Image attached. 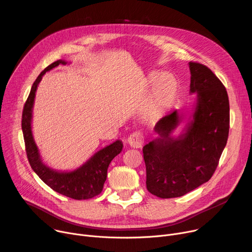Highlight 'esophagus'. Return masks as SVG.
<instances>
[{
	"mask_svg": "<svg viewBox=\"0 0 252 252\" xmlns=\"http://www.w3.org/2000/svg\"><path fill=\"white\" fill-rule=\"evenodd\" d=\"M143 140H145V137H143L142 133L139 132V131H135V132H132L128 136L127 143L131 148L138 149V148H140L142 146Z\"/></svg>",
	"mask_w": 252,
	"mask_h": 252,
	"instance_id": "1",
	"label": "esophagus"
}]
</instances>
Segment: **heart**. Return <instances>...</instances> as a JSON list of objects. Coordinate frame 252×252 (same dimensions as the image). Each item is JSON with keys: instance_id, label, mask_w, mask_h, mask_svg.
I'll list each match as a JSON object with an SVG mask.
<instances>
[{"instance_id": "obj_1", "label": "heart", "mask_w": 252, "mask_h": 252, "mask_svg": "<svg viewBox=\"0 0 252 252\" xmlns=\"http://www.w3.org/2000/svg\"><path fill=\"white\" fill-rule=\"evenodd\" d=\"M148 85L153 87V90L145 113L148 117H153L166 110L174 101L178 91V83L170 73H153L148 77Z\"/></svg>"}]
</instances>
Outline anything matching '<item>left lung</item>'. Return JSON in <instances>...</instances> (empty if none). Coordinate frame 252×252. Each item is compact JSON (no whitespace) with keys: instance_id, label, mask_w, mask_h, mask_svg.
Returning a JSON list of instances; mask_svg holds the SVG:
<instances>
[{"instance_id":"1","label":"left lung","mask_w":252,"mask_h":252,"mask_svg":"<svg viewBox=\"0 0 252 252\" xmlns=\"http://www.w3.org/2000/svg\"><path fill=\"white\" fill-rule=\"evenodd\" d=\"M189 94H196L193 114L173 136L182 118L176 110L155 126L158 136L143 147L147 189L160 198L183 196L208 182L218 167L229 131L227 92L210 68L189 62Z\"/></svg>"}]
</instances>
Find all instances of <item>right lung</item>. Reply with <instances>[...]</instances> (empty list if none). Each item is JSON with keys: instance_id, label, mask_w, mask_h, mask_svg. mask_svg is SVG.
Masks as SVG:
<instances>
[{"instance_id": "1", "label": "right lung", "mask_w": 252, "mask_h": 252, "mask_svg": "<svg viewBox=\"0 0 252 252\" xmlns=\"http://www.w3.org/2000/svg\"><path fill=\"white\" fill-rule=\"evenodd\" d=\"M67 62L59 60L48 65L39 75L32 86L30 94L25 103L22 116V129L26 145V152L32 170L42 181L55 191L74 199H89L96 196L102 190L106 179L107 168L111 161L123 150V141L118 139L110 146L96 152L88 161L80 167L70 171L56 170L42 160L40 151L35 145L32 131V106L38 86L47 71L58 66L66 64Z\"/></svg>"}]
</instances>
